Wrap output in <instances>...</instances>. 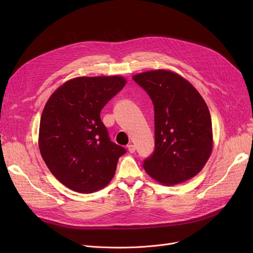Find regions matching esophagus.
<instances>
[{
    "instance_id": "1",
    "label": "esophagus",
    "mask_w": 253,
    "mask_h": 253,
    "mask_svg": "<svg viewBox=\"0 0 253 253\" xmlns=\"http://www.w3.org/2000/svg\"><path fill=\"white\" fill-rule=\"evenodd\" d=\"M127 148H128L129 153H131V154L135 152V145H134V144H131V143H130Z\"/></svg>"
}]
</instances>
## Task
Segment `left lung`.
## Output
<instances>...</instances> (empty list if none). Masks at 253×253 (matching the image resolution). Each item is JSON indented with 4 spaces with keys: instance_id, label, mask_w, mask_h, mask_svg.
<instances>
[{
    "instance_id": "obj_1",
    "label": "left lung",
    "mask_w": 253,
    "mask_h": 253,
    "mask_svg": "<svg viewBox=\"0 0 253 253\" xmlns=\"http://www.w3.org/2000/svg\"><path fill=\"white\" fill-rule=\"evenodd\" d=\"M151 97L155 111V150L143 161L147 173L172 185L202 170L212 151V124L207 104L187 80L169 71L132 77Z\"/></svg>"
}]
</instances>
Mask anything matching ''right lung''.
<instances>
[{"label":"right lung","mask_w":253,"mask_h":253,"mask_svg":"<svg viewBox=\"0 0 253 253\" xmlns=\"http://www.w3.org/2000/svg\"><path fill=\"white\" fill-rule=\"evenodd\" d=\"M122 77H80L59 87L42 113L39 148L47 167L62 184L94 193L115 175L126 150L113 142L100 112L123 89Z\"/></svg>","instance_id":"add662e5"}]
</instances>
